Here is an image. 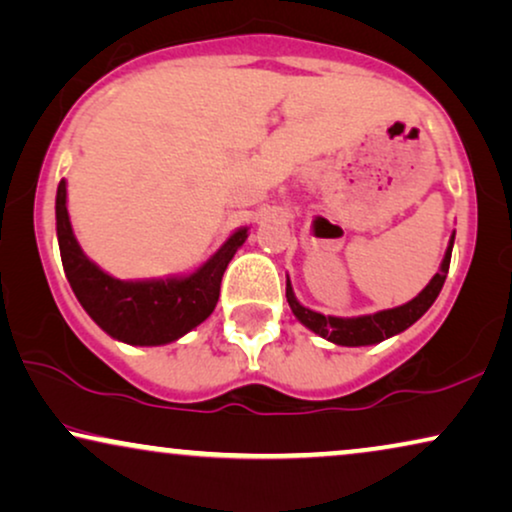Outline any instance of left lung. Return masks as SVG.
I'll return each mask as SVG.
<instances>
[{"mask_svg":"<svg viewBox=\"0 0 512 512\" xmlns=\"http://www.w3.org/2000/svg\"><path fill=\"white\" fill-rule=\"evenodd\" d=\"M452 245H454V236H452V241H449L445 260H442V267L438 274L431 278V283H428L426 288L412 299V302H407L403 306H395V309L372 313V316H358V318L323 316V313L306 309V306L297 302L295 295H292L290 281H288V288H285V297H288L292 313H295V316L302 320L309 330H313L320 337L330 339V342L342 344V346H367V344L384 342V339L398 335V332L407 330L412 323H417V320L424 316L428 309H431L435 297L440 295L442 285H445L449 260H452Z\"/></svg>","mask_w":512,"mask_h":512,"instance_id":"left-lung-1","label":"left lung"}]
</instances>
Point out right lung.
<instances>
[{
    "label": "right lung",
    "mask_w": 512,
    "mask_h": 512,
    "mask_svg": "<svg viewBox=\"0 0 512 512\" xmlns=\"http://www.w3.org/2000/svg\"><path fill=\"white\" fill-rule=\"evenodd\" d=\"M67 189L60 180L56 227L67 281L79 304L107 335L135 346L175 342L213 313L220 299L224 269L241 248L248 229H238L199 271L166 281H119L88 260L72 234L67 215Z\"/></svg>",
    "instance_id": "add662e5"
}]
</instances>
